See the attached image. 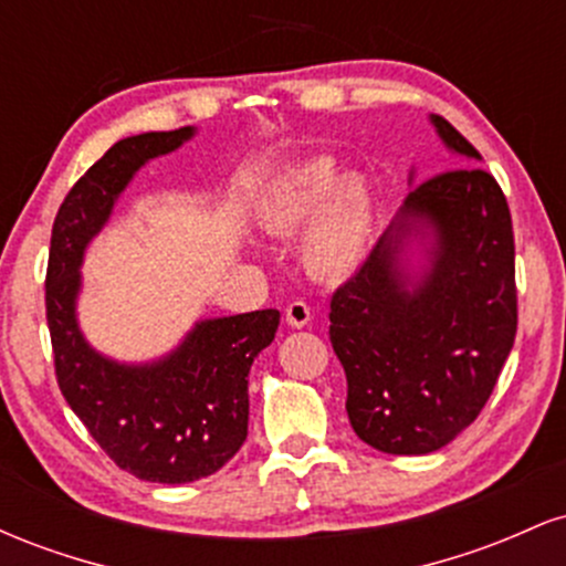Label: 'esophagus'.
<instances>
[{"mask_svg":"<svg viewBox=\"0 0 566 566\" xmlns=\"http://www.w3.org/2000/svg\"><path fill=\"white\" fill-rule=\"evenodd\" d=\"M284 316H287L290 327H305V324L311 322V308H308V303L292 301V303L287 305V311H284Z\"/></svg>","mask_w":566,"mask_h":566,"instance_id":"34e87169","label":"esophagus"}]
</instances>
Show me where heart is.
Listing matches in <instances>:
<instances>
[{
    "mask_svg": "<svg viewBox=\"0 0 566 566\" xmlns=\"http://www.w3.org/2000/svg\"><path fill=\"white\" fill-rule=\"evenodd\" d=\"M314 217L317 220L303 244L311 274L322 279L354 274L373 237L375 205L367 180L359 175L335 178L329 159L308 161L276 188L263 212L265 229L284 237L301 231Z\"/></svg>",
    "mask_w": 566,
    "mask_h": 566,
    "instance_id": "b5f03b06",
    "label": "heart"
}]
</instances>
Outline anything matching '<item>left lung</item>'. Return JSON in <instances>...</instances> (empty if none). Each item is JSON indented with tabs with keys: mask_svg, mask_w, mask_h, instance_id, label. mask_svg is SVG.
Instances as JSON below:
<instances>
[{
	"mask_svg": "<svg viewBox=\"0 0 566 566\" xmlns=\"http://www.w3.org/2000/svg\"><path fill=\"white\" fill-rule=\"evenodd\" d=\"M439 138L465 159L407 193L399 218L335 290L329 340L346 369L356 437L388 454L441 450L479 418L516 337L513 226L503 188L444 116ZM429 269L403 274L409 238Z\"/></svg>",
	"mask_w": 566,
	"mask_h": 566,
	"instance_id": "obj_1",
	"label": "left lung"
}]
</instances>
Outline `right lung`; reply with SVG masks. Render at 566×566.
Instances as JSON below:
<instances>
[{
	"label": "right lung",
	"instance_id": "obj_1",
	"mask_svg": "<svg viewBox=\"0 0 566 566\" xmlns=\"http://www.w3.org/2000/svg\"><path fill=\"white\" fill-rule=\"evenodd\" d=\"M191 135L193 127H180L114 143L63 199L44 279L63 399L122 471L157 484L197 482L239 452L250 418L247 375L279 327L276 308L199 322L170 356L151 365L106 359L80 333L84 247L106 226L133 175Z\"/></svg>",
	"mask_w": 566,
	"mask_h": 566
}]
</instances>
